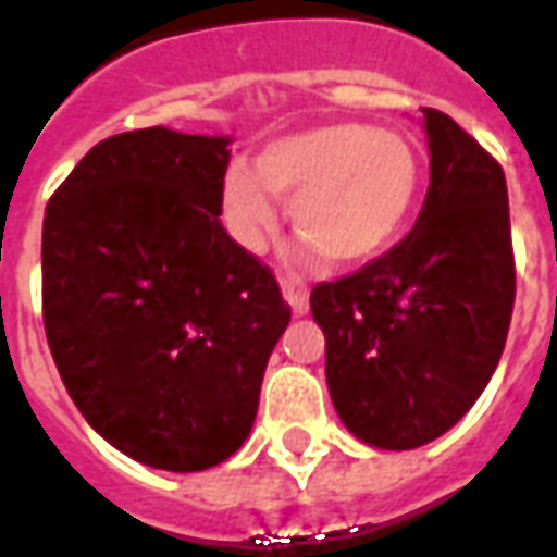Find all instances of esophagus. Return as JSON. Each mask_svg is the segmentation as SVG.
Masks as SVG:
<instances>
[{
  "label": "esophagus",
  "mask_w": 557,
  "mask_h": 557,
  "mask_svg": "<svg viewBox=\"0 0 557 557\" xmlns=\"http://www.w3.org/2000/svg\"><path fill=\"white\" fill-rule=\"evenodd\" d=\"M280 289H283V298L289 301V307L298 315H304L310 310V289H307V283L301 277H295V274H283L280 277Z\"/></svg>",
  "instance_id": "obj_1"
}]
</instances>
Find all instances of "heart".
<instances>
[{"instance_id": "obj_1", "label": "heart", "mask_w": 557, "mask_h": 557, "mask_svg": "<svg viewBox=\"0 0 557 557\" xmlns=\"http://www.w3.org/2000/svg\"><path fill=\"white\" fill-rule=\"evenodd\" d=\"M423 190V160L409 137L339 122L280 137L259 148L253 170L223 175L220 206L244 247H262L277 223V199H292L298 238L331 265H363L391 250Z\"/></svg>"}]
</instances>
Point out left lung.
Returning <instances> with one entry per match:
<instances>
[{
    "label": "left lung",
    "instance_id": "obj_1",
    "mask_svg": "<svg viewBox=\"0 0 557 557\" xmlns=\"http://www.w3.org/2000/svg\"><path fill=\"white\" fill-rule=\"evenodd\" d=\"M423 127L430 190L414 230L310 292L334 409L382 450L432 442L478 403L516 301L502 163L450 115L423 107Z\"/></svg>",
    "mask_w": 557,
    "mask_h": 557
}]
</instances>
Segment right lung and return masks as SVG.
Here are the masks:
<instances>
[{
	"label": "right lung",
	"mask_w": 557,
	"mask_h": 557,
	"mask_svg": "<svg viewBox=\"0 0 557 557\" xmlns=\"http://www.w3.org/2000/svg\"><path fill=\"white\" fill-rule=\"evenodd\" d=\"M230 139H103L44 214L41 310L74 406L143 466L230 459L289 325L277 277L220 223Z\"/></svg>",
	"instance_id": "1"
}]
</instances>
